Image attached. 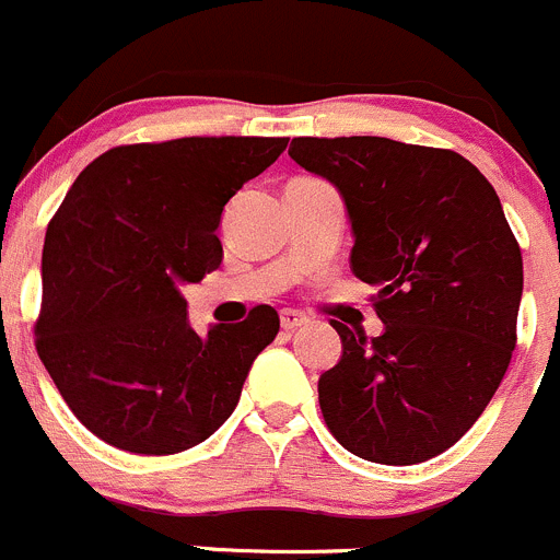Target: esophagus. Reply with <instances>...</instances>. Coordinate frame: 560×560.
<instances>
[{"label": "esophagus", "mask_w": 560, "mask_h": 560, "mask_svg": "<svg viewBox=\"0 0 560 560\" xmlns=\"http://www.w3.org/2000/svg\"><path fill=\"white\" fill-rule=\"evenodd\" d=\"M306 316L292 312V308H284V312H281V327H284V330H298V327L306 325Z\"/></svg>", "instance_id": "esophagus-1"}]
</instances>
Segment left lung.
<instances>
[{
	"label": "left lung",
	"instance_id": "left-lung-1",
	"mask_svg": "<svg viewBox=\"0 0 560 560\" xmlns=\"http://www.w3.org/2000/svg\"><path fill=\"white\" fill-rule=\"evenodd\" d=\"M290 156L338 186L352 219V270L376 287L385 332L341 336L319 409L341 447L411 466L477 422L517 343L523 257L499 195L450 149L389 138H292Z\"/></svg>",
	"mask_w": 560,
	"mask_h": 560
}]
</instances>
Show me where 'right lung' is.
<instances>
[{"mask_svg":"<svg viewBox=\"0 0 560 560\" xmlns=\"http://www.w3.org/2000/svg\"><path fill=\"white\" fill-rule=\"evenodd\" d=\"M287 138L116 145L83 167L48 222L35 347L72 415L110 447L175 455L233 415L279 314L254 306L200 336L178 284L222 265L230 197Z\"/></svg>","mask_w":560,"mask_h":560,"instance_id":"obj_1","label":"right lung"}]
</instances>
